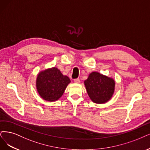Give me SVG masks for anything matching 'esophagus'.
<instances>
[{"instance_id": "1", "label": "esophagus", "mask_w": 150, "mask_h": 150, "mask_svg": "<svg viewBox=\"0 0 150 150\" xmlns=\"http://www.w3.org/2000/svg\"><path fill=\"white\" fill-rule=\"evenodd\" d=\"M74 82L76 83H79L80 82V80L79 79H76L74 80Z\"/></svg>"}]
</instances>
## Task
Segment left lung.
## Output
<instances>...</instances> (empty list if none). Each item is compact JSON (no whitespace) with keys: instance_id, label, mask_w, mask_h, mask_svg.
I'll list each match as a JSON object with an SVG mask.
<instances>
[{"instance_id":"1","label":"left lung","mask_w":150,"mask_h":150,"mask_svg":"<svg viewBox=\"0 0 150 150\" xmlns=\"http://www.w3.org/2000/svg\"><path fill=\"white\" fill-rule=\"evenodd\" d=\"M85 85L88 96L94 103L98 104L106 103L114 91V80L98 72L90 74L85 81Z\"/></svg>"}]
</instances>
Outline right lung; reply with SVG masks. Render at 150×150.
<instances>
[{
  "label": "right lung",
  "instance_id": "obj_1",
  "mask_svg": "<svg viewBox=\"0 0 150 150\" xmlns=\"http://www.w3.org/2000/svg\"><path fill=\"white\" fill-rule=\"evenodd\" d=\"M70 82L68 76L63 75L59 70L53 67L38 74L37 90L44 100L55 101L62 96Z\"/></svg>",
  "mask_w": 150,
  "mask_h": 150
}]
</instances>
